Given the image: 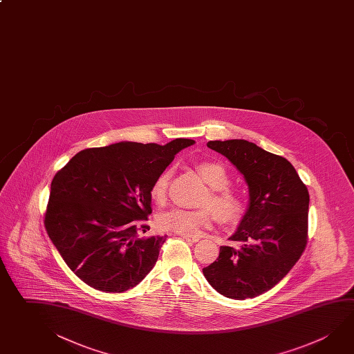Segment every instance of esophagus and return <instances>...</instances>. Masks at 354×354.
<instances>
[{"mask_svg":"<svg viewBox=\"0 0 354 354\" xmlns=\"http://www.w3.org/2000/svg\"><path fill=\"white\" fill-rule=\"evenodd\" d=\"M180 236H181L183 239L187 240V241L198 242V240H200L198 236L185 235V234H180Z\"/></svg>","mask_w":354,"mask_h":354,"instance_id":"obj_1","label":"esophagus"}]
</instances>
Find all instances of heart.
Wrapping results in <instances>:
<instances>
[{
  "instance_id": "1",
  "label": "heart",
  "mask_w": 354,
  "mask_h": 354,
  "mask_svg": "<svg viewBox=\"0 0 354 354\" xmlns=\"http://www.w3.org/2000/svg\"><path fill=\"white\" fill-rule=\"evenodd\" d=\"M198 171L205 183L210 186V192L203 201L204 206H211L217 216L223 221H234L241 216L245 210V200L239 192L230 190V175L223 164L203 162L198 165ZM170 171L165 170L159 175L150 187V195L156 203L167 198ZM212 212L209 209L190 210L181 206H173L162 211L156 217L159 229L173 231L185 235H196L203 227L210 226Z\"/></svg>"
}]
</instances>
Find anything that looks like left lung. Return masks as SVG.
<instances>
[{"label":"left lung","instance_id":"1","mask_svg":"<svg viewBox=\"0 0 354 354\" xmlns=\"http://www.w3.org/2000/svg\"><path fill=\"white\" fill-rule=\"evenodd\" d=\"M243 175L248 204L218 259L203 268L205 279L227 298L257 297L271 290L299 260L307 243L310 195L296 169L282 156L243 139L212 140Z\"/></svg>","mask_w":354,"mask_h":354}]
</instances>
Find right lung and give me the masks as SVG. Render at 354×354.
<instances>
[{
	"mask_svg": "<svg viewBox=\"0 0 354 354\" xmlns=\"http://www.w3.org/2000/svg\"><path fill=\"white\" fill-rule=\"evenodd\" d=\"M192 144L178 138L165 145L120 142L84 149L55 175L44 225L83 282L119 293L151 271L167 235L138 237V230H149L150 187Z\"/></svg>",
	"mask_w": 354,
	"mask_h": 354,
	"instance_id": "right-lung-1",
	"label": "right lung"
}]
</instances>
